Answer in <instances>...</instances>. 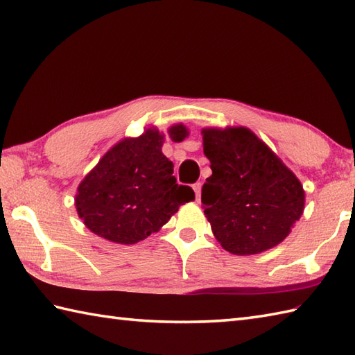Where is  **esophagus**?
Instances as JSON below:
<instances>
[{"label": "esophagus", "mask_w": 355, "mask_h": 355, "mask_svg": "<svg viewBox=\"0 0 355 355\" xmlns=\"http://www.w3.org/2000/svg\"><path fill=\"white\" fill-rule=\"evenodd\" d=\"M192 189L195 192V197H197V200H200V197H201V183H195L192 186Z\"/></svg>", "instance_id": "34e87169"}]
</instances>
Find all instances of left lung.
Listing matches in <instances>:
<instances>
[{"label": "left lung", "mask_w": 355, "mask_h": 355, "mask_svg": "<svg viewBox=\"0 0 355 355\" xmlns=\"http://www.w3.org/2000/svg\"><path fill=\"white\" fill-rule=\"evenodd\" d=\"M201 132L212 169L201 202L218 243L241 256L281 244L304 214L297 177L248 128Z\"/></svg>", "instance_id": "obj_1"}]
</instances>
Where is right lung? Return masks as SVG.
<instances>
[{
  "label": "right lung",
  "instance_id": "right-lung-1",
  "mask_svg": "<svg viewBox=\"0 0 355 355\" xmlns=\"http://www.w3.org/2000/svg\"><path fill=\"white\" fill-rule=\"evenodd\" d=\"M183 141L184 125L169 128ZM164 135L149 128L140 137L112 146L82 180L74 205L87 227L111 243L135 244L160 230L178 207L195 200L192 187L173 177V164L162 153Z\"/></svg>",
  "mask_w": 355,
  "mask_h": 355
}]
</instances>
